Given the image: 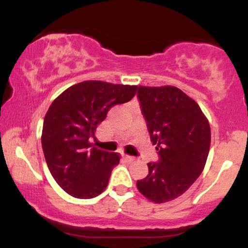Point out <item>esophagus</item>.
I'll list each match as a JSON object with an SVG mask.
<instances>
[{
    "instance_id": "esophagus-1",
    "label": "esophagus",
    "mask_w": 248,
    "mask_h": 248,
    "mask_svg": "<svg viewBox=\"0 0 248 248\" xmlns=\"http://www.w3.org/2000/svg\"><path fill=\"white\" fill-rule=\"evenodd\" d=\"M124 158L127 162H129V163H132V162L135 161V157H133V156H129V155H124Z\"/></svg>"
}]
</instances>
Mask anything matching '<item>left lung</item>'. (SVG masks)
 Masks as SVG:
<instances>
[{
    "label": "left lung",
    "mask_w": 248,
    "mask_h": 248,
    "mask_svg": "<svg viewBox=\"0 0 248 248\" xmlns=\"http://www.w3.org/2000/svg\"><path fill=\"white\" fill-rule=\"evenodd\" d=\"M138 95L160 161L148 163L149 173L136 186L148 201L167 203L183 195L203 171L211 144L209 120L175 86H139Z\"/></svg>",
    "instance_id": "left-lung-1"
}]
</instances>
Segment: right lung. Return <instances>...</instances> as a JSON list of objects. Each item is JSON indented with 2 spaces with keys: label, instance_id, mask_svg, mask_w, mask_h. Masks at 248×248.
<instances>
[{
  "label": "right lung",
  "instance_id": "obj_1",
  "mask_svg": "<svg viewBox=\"0 0 248 248\" xmlns=\"http://www.w3.org/2000/svg\"><path fill=\"white\" fill-rule=\"evenodd\" d=\"M136 90V85L86 80L51 104L43 124V152L51 175L72 197L90 199L106 189L120 155L92 147L91 139L108 110L132 100Z\"/></svg>",
  "mask_w": 248,
  "mask_h": 248
}]
</instances>
